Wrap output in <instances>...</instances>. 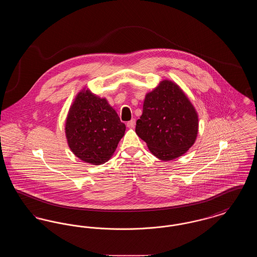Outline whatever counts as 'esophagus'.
<instances>
[{"label":"esophagus","instance_id":"1","mask_svg":"<svg viewBox=\"0 0 257 257\" xmlns=\"http://www.w3.org/2000/svg\"><path fill=\"white\" fill-rule=\"evenodd\" d=\"M135 125H136V119H134V118L127 122V127L128 128H135Z\"/></svg>","mask_w":257,"mask_h":257}]
</instances>
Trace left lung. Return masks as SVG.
Segmentation results:
<instances>
[{
  "label": "left lung",
  "mask_w": 257,
  "mask_h": 257,
  "mask_svg": "<svg viewBox=\"0 0 257 257\" xmlns=\"http://www.w3.org/2000/svg\"><path fill=\"white\" fill-rule=\"evenodd\" d=\"M198 116L183 90L170 80L146 95L136 133L158 159L182 156L196 142Z\"/></svg>",
  "instance_id": "obj_1"
}]
</instances>
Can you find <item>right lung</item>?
<instances>
[{"instance_id":"right-lung-1","label":"right lung","mask_w":257,"mask_h":257,"mask_svg":"<svg viewBox=\"0 0 257 257\" xmlns=\"http://www.w3.org/2000/svg\"><path fill=\"white\" fill-rule=\"evenodd\" d=\"M125 129L106 98L86 88L77 94L65 122L68 147L78 158L92 165L110 160Z\"/></svg>"}]
</instances>
